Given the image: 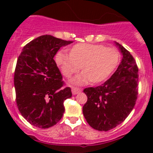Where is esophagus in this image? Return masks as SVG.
Masks as SVG:
<instances>
[{
	"instance_id": "esophagus-1",
	"label": "esophagus",
	"mask_w": 153,
	"mask_h": 153,
	"mask_svg": "<svg viewBox=\"0 0 153 153\" xmlns=\"http://www.w3.org/2000/svg\"><path fill=\"white\" fill-rule=\"evenodd\" d=\"M72 93L74 94V95H76V94H77V93H79V92H81V90L79 88H75V87H73L72 88Z\"/></svg>"
}]
</instances>
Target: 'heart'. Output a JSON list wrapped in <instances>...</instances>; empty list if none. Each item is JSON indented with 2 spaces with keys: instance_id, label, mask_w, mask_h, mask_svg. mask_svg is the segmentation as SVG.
Masks as SVG:
<instances>
[{
  "instance_id": "1",
  "label": "heart",
  "mask_w": 153,
  "mask_h": 153,
  "mask_svg": "<svg viewBox=\"0 0 153 153\" xmlns=\"http://www.w3.org/2000/svg\"><path fill=\"white\" fill-rule=\"evenodd\" d=\"M55 60L66 77L77 73L81 67L83 73L70 81L73 85L88 83L97 84L109 77L119 61V53L113 47L101 44H77L70 49V54L64 51L56 53Z\"/></svg>"
}]
</instances>
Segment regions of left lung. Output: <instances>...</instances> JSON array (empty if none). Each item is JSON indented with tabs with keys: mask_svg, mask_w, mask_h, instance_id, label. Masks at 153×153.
I'll list each match as a JSON object with an SVG mask.
<instances>
[{
	"mask_svg": "<svg viewBox=\"0 0 153 153\" xmlns=\"http://www.w3.org/2000/svg\"><path fill=\"white\" fill-rule=\"evenodd\" d=\"M122 53L117 70L103 84L84 89L87 101L83 113L89 125L99 131L113 129L126 120L136 104L138 67L130 53L115 42Z\"/></svg>",
	"mask_w": 153,
	"mask_h": 153,
	"instance_id": "obj_1",
	"label": "left lung"
}]
</instances>
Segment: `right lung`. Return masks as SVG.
Wrapping results in <instances>:
<instances>
[{
    "label": "right lung",
    "mask_w": 153,
    "mask_h": 153,
    "mask_svg": "<svg viewBox=\"0 0 153 153\" xmlns=\"http://www.w3.org/2000/svg\"><path fill=\"white\" fill-rule=\"evenodd\" d=\"M73 42L43 35L23 48L14 72L16 102L31 125L46 129L63 117V102L72 93L70 87L62 88V75L53 57L62 47Z\"/></svg>",
    "instance_id": "obj_1"
}]
</instances>
